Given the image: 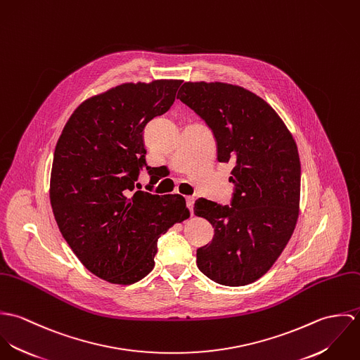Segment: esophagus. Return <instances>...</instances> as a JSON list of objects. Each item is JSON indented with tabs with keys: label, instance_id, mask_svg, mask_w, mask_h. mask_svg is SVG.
<instances>
[{
	"label": "esophagus",
	"instance_id": "esophagus-1",
	"mask_svg": "<svg viewBox=\"0 0 360 360\" xmlns=\"http://www.w3.org/2000/svg\"><path fill=\"white\" fill-rule=\"evenodd\" d=\"M186 202H187V206H188L190 212L193 213V207H194V202H195V198H194V197H186Z\"/></svg>",
	"mask_w": 360,
	"mask_h": 360
}]
</instances>
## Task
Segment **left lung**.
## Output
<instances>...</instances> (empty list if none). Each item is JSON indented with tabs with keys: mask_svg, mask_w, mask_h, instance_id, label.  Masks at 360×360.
<instances>
[{
	"mask_svg": "<svg viewBox=\"0 0 360 360\" xmlns=\"http://www.w3.org/2000/svg\"><path fill=\"white\" fill-rule=\"evenodd\" d=\"M177 98L213 131L217 160L233 162L231 206L205 198L194 213L214 229L197 251L198 269L221 285L260 278L287 247L300 214L301 162L297 143L277 112L250 90L221 82H186Z\"/></svg>",
	"mask_w": 360,
	"mask_h": 360,
	"instance_id": "left-lung-1",
	"label": "left lung"
}]
</instances>
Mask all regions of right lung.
<instances>
[{
  "label": "right lung",
  "mask_w": 360,
  "mask_h": 360,
  "mask_svg": "<svg viewBox=\"0 0 360 360\" xmlns=\"http://www.w3.org/2000/svg\"><path fill=\"white\" fill-rule=\"evenodd\" d=\"M181 80L123 83L80 103L56 143L50 200L63 238L97 277L130 285L154 269L156 241L190 217L181 195L136 190L143 130L174 103Z\"/></svg>",
  "instance_id": "right-lung-1"
}]
</instances>
